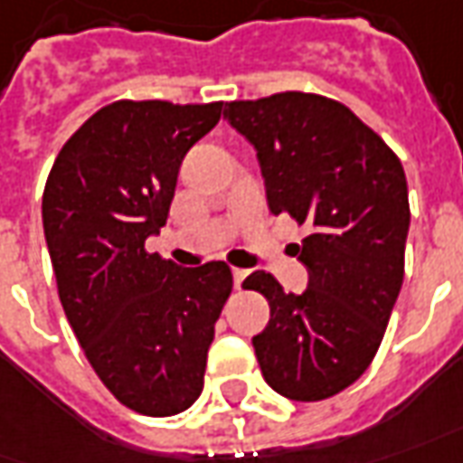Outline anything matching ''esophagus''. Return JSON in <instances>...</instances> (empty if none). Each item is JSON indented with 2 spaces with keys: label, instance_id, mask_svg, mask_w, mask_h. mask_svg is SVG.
<instances>
[{
  "label": "esophagus",
  "instance_id": "obj_1",
  "mask_svg": "<svg viewBox=\"0 0 463 463\" xmlns=\"http://www.w3.org/2000/svg\"><path fill=\"white\" fill-rule=\"evenodd\" d=\"M245 276H248L245 269H232V284H235V288H241V286H243Z\"/></svg>",
  "mask_w": 463,
  "mask_h": 463
}]
</instances>
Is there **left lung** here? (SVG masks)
Returning a JSON list of instances; mask_svg holds the SVG:
<instances>
[{"label": "left lung", "instance_id": "8db88e82", "mask_svg": "<svg viewBox=\"0 0 463 463\" xmlns=\"http://www.w3.org/2000/svg\"><path fill=\"white\" fill-rule=\"evenodd\" d=\"M222 118L256 149L273 215L309 228L294 243L309 271L301 294L266 271L243 281L271 307L253 337L260 373L291 401L332 398L370 367L403 286L411 207L401 159L347 106L314 93L232 100Z\"/></svg>", "mask_w": 463, "mask_h": 463}]
</instances>
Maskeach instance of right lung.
<instances>
[{"label":"right lung","instance_id":"obj_1","mask_svg":"<svg viewBox=\"0 0 463 463\" xmlns=\"http://www.w3.org/2000/svg\"><path fill=\"white\" fill-rule=\"evenodd\" d=\"M220 111L222 103L116 100L60 149L43 194L65 317L100 383L144 416H175L200 398L231 297L222 260L182 269L144 248L166 222L184 154Z\"/></svg>","mask_w":463,"mask_h":463}]
</instances>
